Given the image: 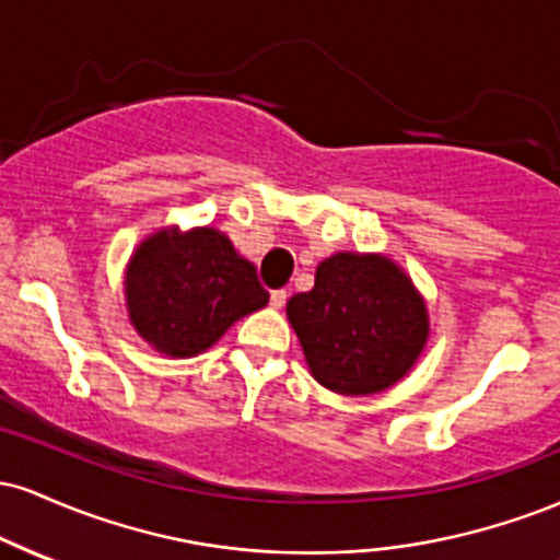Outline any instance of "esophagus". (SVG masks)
I'll return each mask as SVG.
<instances>
[{"label": "esophagus", "instance_id": "obj_1", "mask_svg": "<svg viewBox=\"0 0 560 560\" xmlns=\"http://www.w3.org/2000/svg\"><path fill=\"white\" fill-rule=\"evenodd\" d=\"M287 302V292L284 289H276V292H271V307H276V311H281Z\"/></svg>", "mask_w": 560, "mask_h": 560}]
</instances>
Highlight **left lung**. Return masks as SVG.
<instances>
[{"mask_svg":"<svg viewBox=\"0 0 560 560\" xmlns=\"http://www.w3.org/2000/svg\"><path fill=\"white\" fill-rule=\"evenodd\" d=\"M307 369L337 395H378L421 358L429 311L413 279L387 255L337 253L320 260L311 292L287 302Z\"/></svg>","mask_w":560,"mask_h":560,"instance_id":"left-lung-1","label":"left lung"}]
</instances>
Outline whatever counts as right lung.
<instances>
[{"label": "right lung", "instance_id": "right-lung-1", "mask_svg": "<svg viewBox=\"0 0 560 560\" xmlns=\"http://www.w3.org/2000/svg\"><path fill=\"white\" fill-rule=\"evenodd\" d=\"M128 320L168 358L210 350L236 320L268 305L258 271L213 226L158 229L126 262Z\"/></svg>", "mask_w": 560, "mask_h": 560}]
</instances>
